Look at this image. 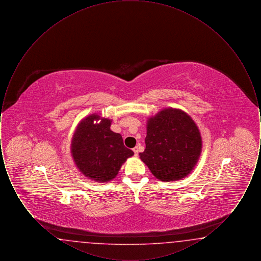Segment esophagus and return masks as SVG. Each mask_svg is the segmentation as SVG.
<instances>
[{"mask_svg":"<svg viewBox=\"0 0 261 261\" xmlns=\"http://www.w3.org/2000/svg\"><path fill=\"white\" fill-rule=\"evenodd\" d=\"M133 151H134L135 156H137V155H138V153H139V149H138V147H135V148L133 149Z\"/></svg>","mask_w":261,"mask_h":261,"instance_id":"esophagus-1","label":"esophagus"}]
</instances>
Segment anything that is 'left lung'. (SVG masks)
Instances as JSON below:
<instances>
[{
	"label": "left lung",
	"instance_id": "1",
	"mask_svg": "<svg viewBox=\"0 0 261 261\" xmlns=\"http://www.w3.org/2000/svg\"><path fill=\"white\" fill-rule=\"evenodd\" d=\"M146 149L140 159L152 175L169 182L185 178L201 152V136L192 117L178 109H163L147 122Z\"/></svg>",
	"mask_w": 261,
	"mask_h": 261
}]
</instances>
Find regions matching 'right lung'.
Segmentation results:
<instances>
[{
	"label": "right lung",
	"instance_id": "right-lung-1",
	"mask_svg": "<svg viewBox=\"0 0 261 261\" xmlns=\"http://www.w3.org/2000/svg\"><path fill=\"white\" fill-rule=\"evenodd\" d=\"M112 120L93 113L75 129L70 151L76 167L88 179L108 183L134 152L127 149L119 133L111 130Z\"/></svg>",
	"mask_w": 261,
	"mask_h": 261
}]
</instances>
